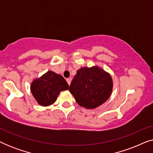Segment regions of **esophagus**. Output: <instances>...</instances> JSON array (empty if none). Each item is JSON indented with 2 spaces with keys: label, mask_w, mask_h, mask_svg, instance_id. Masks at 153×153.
Wrapping results in <instances>:
<instances>
[{
  "label": "esophagus",
  "mask_w": 153,
  "mask_h": 153,
  "mask_svg": "<svg viewBox=\"0 0 153 153\" xmlns=\"http://www.w3.org/2000/svg\"><path fill=\"white\" fill-rule=\"evenodd\" d=\"M66 81H67V82H68V84H69V85H70V83H71V79H70V78L67 79H66Z\"/></svg>",
  "instance_id": "34e87169"
}]
</instances>
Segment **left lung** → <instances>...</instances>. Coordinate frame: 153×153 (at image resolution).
Wrapping results in <instances>:
<instances>
[{
    "label": "left lung",
    "instance_id": "obj_1",
    "mask_svg": "<svg viewBox=\"0 0 153 153\" xmlns=\"http://www.w3.org/2000/svg\"><path fill=\"white\" fill-rule=\"evenodd\" d=\"M113 81L111 75L97 66L83 67L77 70L69 91L79 105L93 109L104 103L111 94Z\"/></svg>",
    "mask_w": 153,
    "mask_h": 153
}]
</instances>
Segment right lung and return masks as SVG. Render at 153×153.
<instances>
[{
	"label": "right lung",
	"mask_w": 153,
	"mask_h": 153,
	"mask_svg": "<svg viewBox=\"0 0 153 153\" xmlns=\"http://www.w3.org/2000/svg\"><path fill=\"white\" fill-rule=\"evenodd\" d=\"M69 88V85L61 75L48 71L31 83L30 91L39 105L47 106L56 101L61 91Z\"/></svg>",
	"instance_id": "obj_1"
}]
</instances>
